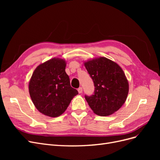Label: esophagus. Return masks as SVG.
Returning <instances> with one entry per match:
<instances>
[{
    "label": "esophagus",
    "instance_id": "obj_1",
    "mask_svg": "<svg viewBox=\"0 0 160 160\" xmlns=\"http://www.w3.org/2000/svg\"><path fill=\"white\" fill-rule=\"evenodd\" d=\"M77 91H78L79 93H81L82 92H83V89H82V88H78V89H77Z\"/></svg>",
    "mask_w": 160,
    "mask_h": 160
}]
</instances>
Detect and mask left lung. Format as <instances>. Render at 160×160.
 Instances as JSON below:
<instances>
[{
  "label": "left lung",
  "instance_id": "obj_1",
  "mask_svg": "<svg viewBox=\"0 0 160 160\" xmlns=\"http://www.w3.org/2000/svg\"><path fill=\"white\" fill-rule=\"evenodd\" d=\"M94 83L93 95L85 98L93 112L107 116L117 111L127 99L129 84L122 68L105 57L85 62Z\"/></svg>",
  "mask_w": 160,
  "mask_h": 160
}]
</instances>
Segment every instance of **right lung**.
I'll list each match as a JSON object with an SVG mask.
<instances>
[{
    "label": "right lung",
    "mask_w": 160,
    "mask_h": 160,
    "mask_svg": "<svg viewBox=\"0 0 160 160\" xmlns=\"http://www.w3.org/2000/svg\"><path fill=\"white\" fill-rule=\"evenodd\" d=\"M63 59H52L38 65L28 85L31 98L41 113L55 118L65 112L73 97L78 94L70 84Z\"/></svg>",
    "instance_id": "add662e5"
}]
</instances>
